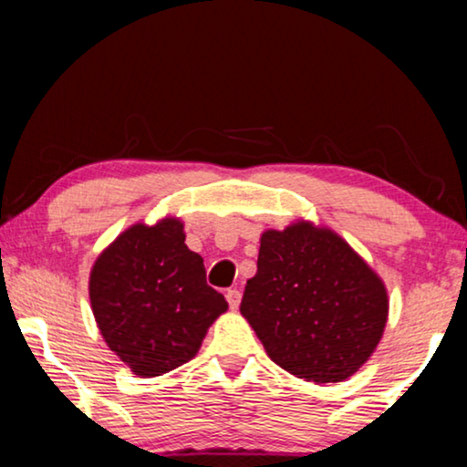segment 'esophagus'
I'll use <instances>...</instances> for the list:
<instances>
[{
    "label": "esophagus",
    "instance_id": "34e87169",
    "mask_svg": "<svg viewBox=\"0 0 467 467\" xmlns=\"http://www.w3.org/2000/svg\"><path fill=\"white\" fill-rule=\"evenodd\" d=\"M225 297H227V304H229V308L235 310V308H238V306H240L242 293H240L238 289H229V291L225 293Z\"/></svg>",
    "mask_w": 467,
    "mask_h": 467
}]
</instances>
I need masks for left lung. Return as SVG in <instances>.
I'll use <instances>...</instances> for the list:
<instances>
[{
	"mask_svg": "<svg viewBox=\"0 0 467 467\" xmlns=\"http://www.w3.org/2000/svg\"><path fill=\"white\" fill-rule=\"evenodd\" d=\"M240 312L286 372L340 382L380 342L389 299L382 280L340 235L299 221L261 235L257 274Z\"/></svg>",
	"mask_w": 467,
	"mask_h": 467,
	"instance_id": "1",
	"label": "left lung"
}]
</instances>
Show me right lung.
Listing matches in <instances>:
<instances>
[{"instance_id": "right-lung-1", "label": "right lung", "mask_w": 467, "mask_h": 467, "mask_svg": "<svg viewBox=\"0 0 467 467\" xmlns=\"http://www.w3.org/2000/svg\"><path fill=\"white\" fill-rule=\"evenodd\" d=\"M88 297L106 344L142 379L193 359L227 310L206 283L203 259L184 244L178 219L120 234L95 261Z\"/></svg>"}]
</instances>
